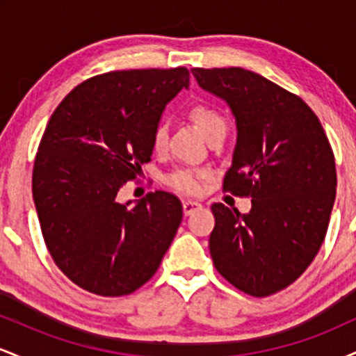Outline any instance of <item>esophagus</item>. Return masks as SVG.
Returning a JSON list of instances; mask_svg holds the SVG:
<instances>
[{
    "mask_svg": "<svg viewBox=\"0 0 356 356\" xmlns=\"http://www.w3.org/2000/svg\"><path fill=\"white\" fill-rule=\"evenodd\" d=\"M201 202H197V201H186L182 204V209H184V214L186 216H191V214H194L195 211H199L201 209Z\"/></svg>",
    "mask_w": 356,
    "mask_h": 356,
    "instance_id": "1",
    "label": "esophagus"
}]
</instances>
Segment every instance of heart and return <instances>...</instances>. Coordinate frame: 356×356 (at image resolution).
<instances>
[{"label":"heart","mask_w":356,"mask_h":356,"mask_svg":"<svg viewBox=\"0 0 356 356\" xmlns=\"http://www.w3.org/2000/svg\"><path fill=\"white\" fill-rule=\"evenodd\" d=\"M189 118L197 125V129L201 130L202 136L211 140V138L220 136V134H227V122L222 117V113L214 107L209 105H194L189 110ZM167 127L165 125H157L154 129L152 134V147L154 150L161 152L165 149L167 145ZM206 177V172L202 170H192V169H179L175 170L165 179L167 186L172 187L174 191L182 192V194H195L201 189V181Z\"/></svg>","instance_id":"obj_1"}]
</instances>
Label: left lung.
<instances>
[{"label": "left lung", "instance_id": "left-lung-1", "mask_svg": "<svg viewBox=\"0 0 356 356\" xmlns=\"http://www.w3.org/2000/svg\"><path fill=\"white\" fill-rule=\"evenodd\" d=\"M192 75L234 113L238 144L222 187L252 204L248 214L212 204V263L239 291L275 295L303 275L325 241L337 195L332 145L313 110L271 80L239 67Z\"/></svg>", "mask_w": 356, "mask_h": 356}]
</instances>
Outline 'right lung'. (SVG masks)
Wrapping results in <instances>:
<instances>
[{
	"label": "right lung",
	"instance_id": "add662e5",
	"mask_svg": "<svg viewBox=\"0 0 356 356\" xmlns=\"http://www.w3.org/2000/svg\"><path fill=\"white\" fill-rule=\"evenodd\" d=\"M189 87L184 67L117 70L85 80L48 120L33 165V199L50 256L99 296H125L155 275L182 220L164 191L117 202L150 162L167 102Z\"/></svg>",
	"mask_w": 356,
	"mask_h": 356
}]
</instances>
